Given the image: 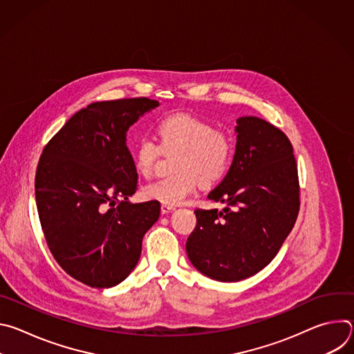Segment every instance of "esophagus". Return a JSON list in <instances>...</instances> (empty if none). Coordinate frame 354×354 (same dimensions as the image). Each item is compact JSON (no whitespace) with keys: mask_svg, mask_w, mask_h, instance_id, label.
Masks as SVG:
<instances>
[{"mask_svg":"<svg viewBox=\"0 0 354 354\" xmlns=\"http://www.w3.org/2000/svg\"><path fill=\"white\" fill-rule=\"evenodd\" d=\"M174 210H175L174 206H168V205H162V206H161V213H162V214H168V213H171V212H174Z\"/></svg>","mask_w":354,"mask_h":354,"instance_id":"esophagus-1","label":"esophagus"}]
</instances>
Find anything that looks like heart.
Returning <instances> with one entry per match:
<instances>
[{"label": "heart", "instance_id": "b5f03b06", "mask_svg": "<svg viewBox=\"0 0 354 354\" xmlns=\"http://www.w3.org/2000/svg\"><path fill=\"white\" fill-rule=\"evenodd\" d=\"M158 145L148 137L140 138L134 147V164L138 174L148 176L162 153L176 154L172 160V175L147 183L141 194L147 200L176 206L190 196L200 180L210 186L221 180L234 157V141L225 131L216 130L212 123L189 113H172L156 124Z\"/></svg>", "mask_w": 354, "mask_h": 354}]
</instances>
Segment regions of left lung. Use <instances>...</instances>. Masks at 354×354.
<instances>
[{"instance_id": "8db88e82", "label": "left lung", "mask_w": 354, "mask_h": 354, "mask_svg": "<svg viewBox=\"0 0 354 354\" xmlns=\"http://www.w3.org/2000/svg\"><path fill=\"white\" fill-rule=\"evenodd\" d=\"M232 164L207 198L223 210H194L197 224L186 241L190 263L218 281H239L277 255L299 210L292 145L269 122L242 116L235 126Z\"/></svg>"}]
</instances>
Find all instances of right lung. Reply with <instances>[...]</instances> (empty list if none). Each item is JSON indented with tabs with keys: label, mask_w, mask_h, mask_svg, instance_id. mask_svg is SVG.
I'll use <instances>...</instances> for the list:
<instances>
[{
	"label": "right lung",
	"mask_w": 354,
	"mask_h": 354,
	"mask_svg": "<svg viewBox=\"0 0 354 354\" xmlns=\"http://www.w3.org/2000/svg\"><path fill=\"white\" fill-rule=\"evenodd\" d=\"M158 106L148 97L93 102L60 129L39 160L35 194L46 242L57 263L89 287L122 283L160 217V201L129 200L137 171L126 144L129 129Z\"/></svg>",
	"instance_id": "1"
}]
</instances>
